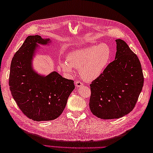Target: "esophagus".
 Listing matches in <instances>:
<instances>
[{"label": "esophagus", "instance_id": "esophagus-1", "mask_svg": "<svg viewBox=\"0 0 153 153\" xmlns=\"http://www.w3.org/2000/svg\"><path fill=\"white\" fill-rule=\"evenodd\" d=\"M75 85L76 87H81L82 85H83V84H82V82H80V81H76Z\"/></svg>", "mask_w": 153, "mask_h": 153}]
</instances>
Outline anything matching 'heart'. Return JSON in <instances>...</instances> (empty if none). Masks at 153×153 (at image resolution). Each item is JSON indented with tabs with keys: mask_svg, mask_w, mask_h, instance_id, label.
Instances as JSON below:
<instances>
[{
	"mask_svg": "<svg viewBox=\"0 0 153 153\" xmlns=\"http://www.w3.org/2000/svg\"><path fill=\"white\" fill-rule=\"evenodd\" d=\"M112 52L106 43L86 47L71 52L68 55V60L59 62L64 72L71 74L73 68L79 69L82 79L91 82L100 76L111 58Z\"/></svg>",
	"mask_w": 153,
	"mask_h": 153,
	"instance_id": "heart-1",
	"label": "heart"
}]
</instances>
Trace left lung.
<instances>
[{
    "label": "left lung",
    "mask_w": 153,
    "mask_h": 153,
    "mask_svg": "<svg viewBox=\"0 0 153 153\" xmlns=\"http://www.w3.org/2000/svg\"><path fill=\"white\" fill-rule=\"evenodd\" d=\"M115 59L90 84V110L103 120L118 119L134 108L143 85L138 58L122 39L115 40Z\"/></svg>",
    "instance_id": "8db88e82"
}]
</instances>
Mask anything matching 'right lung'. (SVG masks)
Listing matches in <instances>:
<instances>
[{"label": "right lung", "mask_w": 153, "mask_h": 153, "mask_svg": "<svg viewBox=\"0 0 153 153\" xmlns=\"http://www.w3.org/2000/svg\"><path fill=\"white\" fill-rule=\"evenodd\" d=\"M49 39L29 36L12 58L9 77L10 89L19 108L26 116L36 121L58 118L65 108L74 81L54 71L47 76L32 69V60L38 44L47 45Z\"/></svg>", "instance_id": "right-lung-1"}]
</instances>
